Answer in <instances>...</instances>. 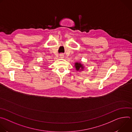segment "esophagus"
<instances>
[{"label": "esophagus", "instance_id": "34e87169", "mask_svg": "<svg viewBox=\"0 0 132 132\" xmlns=\"http://www.w3.org/2000/svg\"><path fill=\"white\" fill-rule=\"evenodd\" d=\"M60 57H61V58H63V57H64V55H63V54L60 55Z\"/></svg>", "mask_w": 132, "mask_h": 132}]
</instances>
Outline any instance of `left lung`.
Wrapping results in <instances>:
<instances>
[{"label": "left lung", "mask_w": 132, "mask_h": 132, "mask_svg": "<svg viewBox=\"0 0 132 132\" xmlns=\"http://www.w3.org/2000/svg\"><path fill=\"white\" fill-rule=\"evenodd\" d=\"M75 67H76V70H82L83 68H84V67H83V65L80 64V63H75ZM81 69V70H80V69Z\"/></svg>", "instance_id": "1"}]
</instances>
